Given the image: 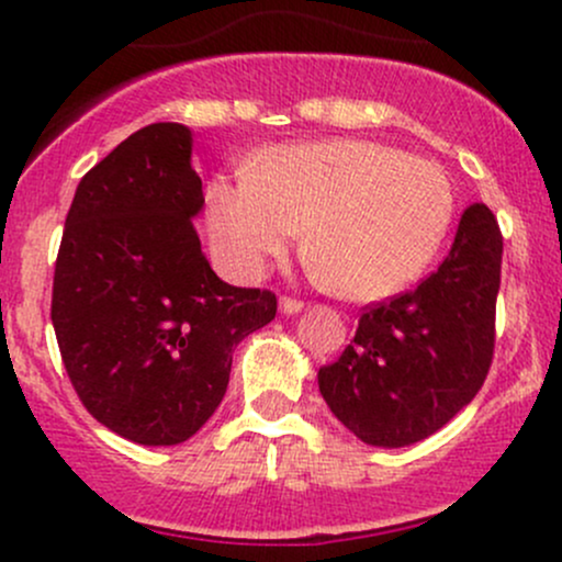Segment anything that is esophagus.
Here are the masks:
<instances>
[{
    "label": "esophagus",
    "instance_id": "34e87169",
    "mask_svg": "<svg viewBox=\"0 0 562 562\" xmlns=\"http://www.w3.org/2000/svg\"><path fill=\"white\" fill-rule=\"evenodd\" d=\"M303 308V301L299 299H290V295H282L280 299V312L282 314H299Z\"/></svg>",
    "mask_w": 562,
    "mask_h": 562
}]
</instances>
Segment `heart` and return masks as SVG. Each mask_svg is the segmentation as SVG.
Masks as SVG:
<instances>
[{
	"instance_id": "obj_1",
	"label": "heart",
	"mask_w": 562,
	"mask_h": 562,
	"mask_svg": "<svg viewBox=\"0 0 562 562\" xmlns=\"http://www.w3.org/2000/svg\"><path fill=\"white\" fill-rule=\"evenodd\" d=\"M454 190L434 160L367 139L285 145L216 177L209 224L232 274L259 277L308 232L322 280L353 301L398 293L441 250Z\"/></svg>"
}]
</instances>
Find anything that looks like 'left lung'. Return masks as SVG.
I'll list each match as a JSON object with an SVG mask.
<instances>
[{
	"instance_id": "obj_1",
	"label": "left lung",
	"mask_w": 562,
	"mask_h": 562,
	"mask_svg": "<svg viewBox=\"0 0 562 562\" xmlns=\"http://www.w3.org/2000/svg\"><path fill=\"white\" fill-rule=\"evenodd\" d=\"M499 272L496 216L468 205L441 267L415 290L364 306L346 351L319 367L333 415L372 447H406L441 430L492 367Z\"/></svg>"
}]
</instances>
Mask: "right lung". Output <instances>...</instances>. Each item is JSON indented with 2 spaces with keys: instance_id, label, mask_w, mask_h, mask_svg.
<instances>
[{
  "instance_id": "obj_1",
  "label": "right lung",
  "mask_w": 562,
  "mask_h": 562,
  "mask_svg": "<svg viewBox=\"0 0 562 562\" xmlns=\"http://www.w3.org/2000/svg\"><path fill=\"white\" fill-rule=\"evenodd\" d=\"M182 124H150L83 173L53 282L63 364L89 415L145 447L195 436L227 393L232 351L277 314L200 250L203 182Z\"/></svg>"
}]
</instances>
